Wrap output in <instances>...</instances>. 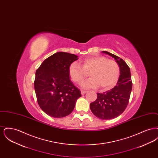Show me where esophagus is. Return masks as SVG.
Segmentation results:
<instances>
[{"label":"esophagus","mask_w":158,"mask_h":158,"mask_svg":"<svg viewBox=\"0 0 158 158\" xmlns=\"http://www.w3.org/2000/svg\"><path fill=\"white\" fill-rule=\"evenodd\" d=\"M86 93V91H85V90H81V94L82 95H84Z\"/></svg>","instance_id":"34e87169"}]
</instances>
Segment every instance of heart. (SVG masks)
Segmentation results:
<instances>
[{
  "label": "heart",
  "instance_id": "heart-1",
  "mask_svg": "<svg viewBox=\"0 0 158 158\" xmlns=\"http://www.w3.org/2000/svg\"><path fill=\"white\" fill-rule=\"evenodd\" d=\"M69 76L73 82L80 84L89 73L90 78L82 84L84 89H96L100 86L102 90L111 88L117 82L120 75L118 64L104 56L89 57L81 63V67L73 62L68 69Z\"/></svg>",
  "mask_w": 158,
  "mask_h": 158
}]
</instances>
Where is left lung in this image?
I'll return each mask as SVG.
<instances>
[{"label": "left lung", "instance_id": "8db88e82", "mask_svg": "<svg viewBox=\"0 0 158 158\" xmlns=\"http://www.w3.org/2000/svg\"><path fill=\"white\" fill-rule=\"evenodd\" d=\"M111 56L118 64L120 75L117 85L103 94L97 93V99L90 104L92 113L101 120H111L119 116L126 110L132 89L130 68L120 57L103 51Z\"/></svg>", "mask_w": 158, "mask_h": 158}]
</instances>
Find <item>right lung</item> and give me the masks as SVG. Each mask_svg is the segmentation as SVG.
<instances>
[{
  "instance_id": "add662e5",
  "label": "right lung",
  "mask_w": 158,
  "mask_h": 158,
  "mask_svg": "<svg viewBox=\"0 0 158 158\" xmlns=\"http://www.w3.org/2000/svg\"><path fill=\"white\" fill-rule=\"evenodd\" d=\"M77 57L73 54L57 52L47 58L36 70L34 88L38 104L49 116L61 118L69 115L81 97L68 73L69 66Z\"/></svg>"
}]
</instances>
